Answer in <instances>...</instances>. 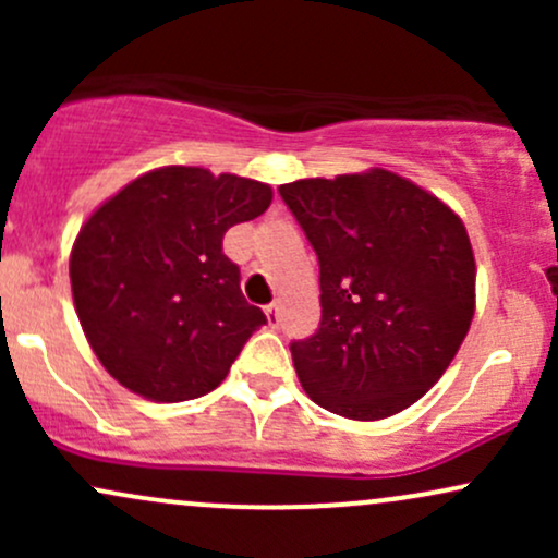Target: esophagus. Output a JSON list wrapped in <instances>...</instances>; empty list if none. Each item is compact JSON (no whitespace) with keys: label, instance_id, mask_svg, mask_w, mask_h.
<instances>
[{"label":"esophagus","instance_id":"34e87169","mask_svg":"<svg viewBox=\"0 0 558 558\" xmlns=\"http://www.w3.org/2000/svg\"><path fill=\"white\" fill-rule=\"evenodd\" d=\"M265 315H267V325H270V328H278V325H280V304H278V301H272V304L265 306Z\"/></svg>","mask_w":558,"mask_h":558}]
</instances>
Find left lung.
<instances>
[{
    "label": "left lung",
    "mask_w": 558,
    "mask_h": 558,
    "mask_svg": "<svg viewBox=\"0 0 558 558\" xmlns=\"http://www.w3.org/2000/svg\"><path fill=\"white\" fill-rule=\"evenodd\" d=\"M278 191L319 262L323 319L291 343L301 386L349 420L412 407L446 373L475 315L464 222L380 168Z\"/></svg>",
    "instance_id": "left-lung-1"
}]
</instances>
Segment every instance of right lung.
I'll list each match as a JSON object with an SVG mask.
<instances>
[{
	"label": "right lung",
	"mask_w": 558,
	"mask_h": 558,
	"mask_svg": "<svg viewBox=\"0 0 558 558\" xmlns=\"http://www.w3.org/2000/svg\"><path fill=\"white\" fill-rule=\"evenodd\" d=\"M272 189L204 168H159L88 217L70 257L75 312L114 380L189 401L226 380L265 312L222 252L228 228L270 207Z\"/></svg>",
	"instance_id": "right-lung-1"
}]
</instances>
